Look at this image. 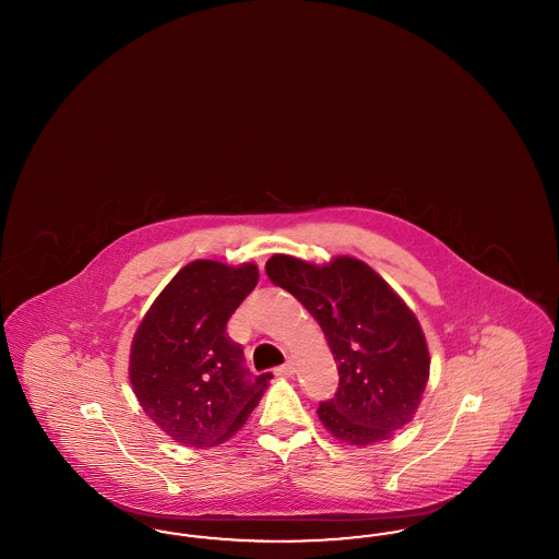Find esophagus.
Segmentation results:
<instances>
[{
	"instance_id": "obj_1",
	"label": "esophagus",
	"mask_w": 559,
	"mask_h": 559,
	"mask_svg": "<svg viewBox=\"0 0 559 559\" xmlns=\"http://www.w3.org/2000/svg\"><path fill=\"white\" fill-rule=\"evenodd\" d=\"M293 372H295V360L293 358H287V362L276 369V374H283V377H292Z\"/></svg>"
}]
</instances>
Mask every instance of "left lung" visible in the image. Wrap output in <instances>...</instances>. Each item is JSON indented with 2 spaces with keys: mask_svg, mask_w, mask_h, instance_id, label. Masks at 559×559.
<instances>
[{
  "mask_svg": "<svg viewBox=\"0 0 559 559\" xmlns=\"http://www.w3.org/2000/svg\"><path fill=\"white\" fill-rule=\"evenodd\" d=\"M266 274L317 319L337 362V394L317 411L326 431L369 447L413 421L429 379V352L399 293L352 255L317 266L276 253Z\"/></svg>",
  "mask_w": 559,
  "mask_h": 559,
  "instance_id": "8db88e82",
  "label": "left lung"
}]
</instances>
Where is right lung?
Here are the masks:
<instances>
[{
	"mask_svg": "<svg viewBox=\"0 0 559 559\" xmlns=\"http://www.w3.org/2000/svg\"><path fill=\"white\" fill-rule=\"evenodd\" d=\"M255 264L194 260L159 293L135 329L130 381L142 411L165 436L192 449L233 438L266 392L226 322L255 289Z\"/></svg>",
	"mask_w": 559,
	"mask_h": 559,
	"instance_id": "1",
	"label": "right lung"
}]
</instances>
